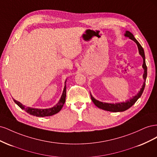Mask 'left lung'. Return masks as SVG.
<instances>
[{
	"mask_svg": "<svg viewBox=\"0 0 157 157\" xmlns=\"http://www.w3.org/2000/svg\"><path fill=\"white\" fill-rule=\"evenodd\" d=\"M125 36L129 37L130 39L132 40H134L136 43L137 45V47H138V50H139V53L142 56L144 59V63H143V68L144 69V82L143 86H142V88H141L140 91L137 93L136 96H134L132 98H130L129 100H127L126 102H123V103H103L101 101H99L96 100L90 94V96H91V99L93 101V103L96 105L98 108H100L101 109H103V110L108 111H111V112H122V111H124L127 110L128 109H129L136 102V101L141 96L142 93H143L145 86V81H146V78H147V65L145 63V53H144V48H142V46L141 44L139 43V42L137 41L136 39L134 36L132 35V33H131L130 31H126V33L124 35Z\"/></svg>",
	"mask_w": 157,
	"mask_h": 157,
	"instance_id": "1",
	"label": "left lung"
}]
</instances>
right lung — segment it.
Masks as SVG:
<instances>
[{
  "label": "right lung",
  "mask_w": 157,
  "mask_h": 157,
  "mask_svg": "<svg viewBox=\"0 0 157 157\" xmlns=\"http://www.w3.org/2000/svg\"><path fill=\"white\" fill-rule=\"evenodd\" d=\"M65 98H66V85H65V87L63 91V94L61 95V97L59 99V102L56 104V105L49 109H34L29 107H25L22 104L19 102L15 99H13V101L15 102L17 105L20 107L21 109H23L25 111H26L27 113L30 114L31 115L36 116V117H48L54 115L55 114L58 113L61 111V108L63 107L64 103L65 102Z\"/></svg>",
  "instance_id": "right-lung-1"
}]
</instances>
